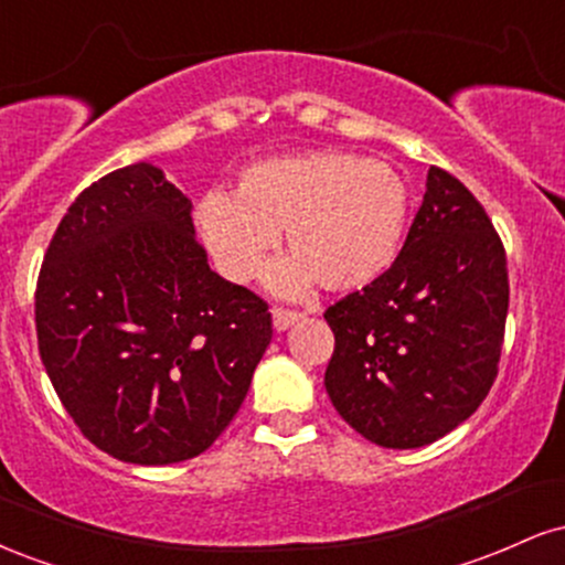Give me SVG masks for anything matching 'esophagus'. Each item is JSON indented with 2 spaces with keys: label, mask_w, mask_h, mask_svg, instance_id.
Masks as SVG:
<instances>
[{
  "label": "esophagus",
  "mask_w": 565,
  "mask_h": 565,
  "mask_svg": "<svg viewBox=\"0 0 565 565\" xmlns=\"http://www.w3.org/2000/svg\"><path fill=\"white\" fill-rule=\"evenodd\" d=\"M295 321H300V313H297V310L274 308V327L278 329V332H284V329H289Z\"/></svg>",
  "instance_id": "1"
}]
</instances>
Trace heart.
I'll use <instances>...</instances> for the list:
<instances>
[{
	"instance_id": "heart-1",
	"label": "heart",
	"mask_w": 565,
	"mask_h": 565,
	"mask_svg": "<svg viewBox=\"0 0 565 565\" xmlns=\"http://www.w3.org/2000/svg\"><path fill=\"white\" fill-rule=\"evenodd\" d=\"M412 217L406 178L382 159L350 151H310L249 164L233 193H206L196 225L206 249L233 281L263 268L284 228L291 257L268 284L300 297L316 281L353 291L385 276L398 260Z\"/></svg>"
}]
</instances>
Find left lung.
<instances>
[{
	"label": "left lung",
	"mask_w": 565,
	"mask_h": 565,
	"mask_svg": "<svg viewBox=\"0 0 565 565\" xmlns=\"http://www.w3.org/2000/svg\"><path fill=\"white\" fill-rule=\"evenodd\" d=\"M508 302V257L481 201L430 167L393 268L323 313L340 417L385 449L444 438L494 385Z\"/></svg>",
	"instance_id": "1"
}]
</instances>
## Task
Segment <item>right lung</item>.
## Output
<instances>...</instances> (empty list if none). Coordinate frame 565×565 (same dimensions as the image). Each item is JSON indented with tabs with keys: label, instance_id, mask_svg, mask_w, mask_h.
<instances>
[{
	"label": "right lung",
	"instance_id": "right-lung-1",
	"mask_svg": "<svg viewBox=\"0 0 565 565\" xmlns=\"http://www.w3.org/2000/svg\"><path fill=\"white\" fill-rule=\"evenodd\" d=\"M270 337L268 302L210 268L191 201L148 161L84 188L39 270L47 377L84 438L121 462L210 449Z\"/></svg>",
	"mask_w": 565,
	"mask_h": 565
}]
</instances>
